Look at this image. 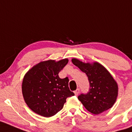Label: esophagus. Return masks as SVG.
Returning <instances> with one entry per match:
<instances>
[{
  "label": "esophagus",
  "instance_id": "obj_1",
  "mask_svg": "<svg viewBox=\"0 0 132 132\" xmlns=\"http://www.w3.org/2000/svg\"><path fill=\"white\" fill-rule=\"evenodd\" d=\"M79 92H80V89L79 88H77V90L74 91V94L76 95H77L79 93Z\"/></svg>",
  "mask_w": 132,
  "mask_h": 132
}]
</instances>
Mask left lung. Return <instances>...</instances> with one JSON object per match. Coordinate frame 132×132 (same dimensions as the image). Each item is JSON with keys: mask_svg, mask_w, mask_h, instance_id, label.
<instances>
[{"mask_svg": "<svg viewBox=\"0 0 132 132\" xmlns=\"http://www.w3.org/2000/svg\"><path fill=\"white\" fill-rule=\"evenodd\" d=\"M72 62L88 77L89 91L80 94L79 100L88 111L99 114L112 107L118 95V85L112 76L98 62L90 64L72 58Z\"/></svg>", "mask_w": 132, "mask_h": 132, "instance_id": "1", "label": "left lung"}]
</instances>
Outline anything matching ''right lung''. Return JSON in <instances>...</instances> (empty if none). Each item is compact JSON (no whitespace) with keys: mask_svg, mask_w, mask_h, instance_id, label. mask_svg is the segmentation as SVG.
<instances>
[{"mask_svg":"<svg viewBox=\"0 0 132 132\" xmlns=\"http://www.w3.org/2000/svg\"><path fill=\"white\" fill-rule=\"evenodd\" d=\"M68 60L41 61L25 74L22 93L28 107L45 117L55 115L63 109L66 98L74 93L68 87L69 79H61L58 73L68 64Z\"/></svg>","mask_w":132,"mask_h":132,"instance_id":"obj_1","label":"right lung"}]
</instances>
